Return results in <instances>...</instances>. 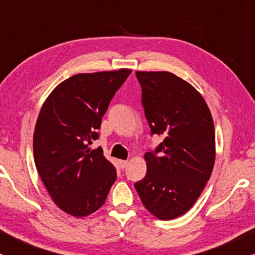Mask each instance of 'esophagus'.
<instances>
[{
	"mask_svg": "<svg viewBox=\"0 0 255 255\" xmlns=\"http://www.w3.org/2000/svg\"><path fill=\"white\" fill-rule=\"evenodd\" d=\"M127 164H128V161H120V167H121L122 169L127 167Z\"/></svg>",
	"mask_w": 255,
	"mask_h": 255,
	"instance_id": "obj_1",
	"label": "esophagus"
}]
</instances>
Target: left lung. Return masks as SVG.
<instances>
[{"instance_id":"left-lung-1","label":"left lung","mask_w":255,"mask_h":255,"mask_svg":"<svg viewBox=\"0 0 255 255\" xmlns=\"http://www.w3.org/2000/svg\"><path fill=\"white\" fill-rule=\"evenodd\" d=\"M142 106L151 135H161L147 151V174L135 183L144 208L162 220L191 209L211 176L216 158L215 126L208 105L192 85L165 72L136 71Z\"/></svg>"}]
</instances>
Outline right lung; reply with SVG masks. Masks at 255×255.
<instances>
[{
  "label": "right lung",
  "instance_id": "1",
  "mask_svg": "<svg viewBox=\"0 0 255 255\" xmlns=\"http://www.w3.org/2000/svg\"><path fill=\"white\" fill-rule=\"evenodd\" d=\"M130 70L80 73L60 83L43 104L33 133L37 171L64 212L86 217L100 209L117 179L100 147L101 119Z\"/></svg>",
  "mask_w": 255,
  "mask_h": 255
}]
</instances>
